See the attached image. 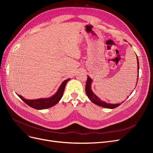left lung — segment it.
Segmentation results:
<instances>
[{
	"label": "left lung",
	"mask_w": 153,
	"mask_h": 153,
	"mask_svg": "<svg viewBox=\"0 0 153 153\" xmlns=\"http://www.w3.org/2000/svg\"><path fill=\"white\" fill-rule=\"evenodd\" d=\"M137 65H138V77H137V80L138 79V71H139V62H138V57L137 56ZM92 82V80L91 78L87 75V80L86 82V85H85V92L86 94L87 95L88 98H89V100L92 101V103L100 106H102V107L106 108H115L119 106L120 105H121V103H117V104H111V103H107L103 101H101L98 96H97L92 91L91 89V84Z\"/></svg>",
	"instance_id": "1"
}]
</instances>
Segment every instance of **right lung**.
I'll use <instances>...</instances> for the list:
<instances>
[{
	"instance_id": "add662e5",
	"label": "right lung",
	"mask_w": 153,
	"mask_h": 153,
	"mask_svg": "<svg viewBox=\"0 0 153 153\" xmlns=\"http://www.w3.org/2000/svg\"><path fill=\"white\" fill-rule=\"evenodd\" d=\"M69 80H70V78H68V79L64 80L59 87L56 93L48 98L27 100L20 95L18 94V96H19V98L22 101H24L27 105H28L32 108L37 109V110H43L45 108H48L56 105L59 101L61 100V99L62 98V97L63 96V93H64V89H65L66 85L67 84V82Z\"/></svg>"
}]
</instances>
